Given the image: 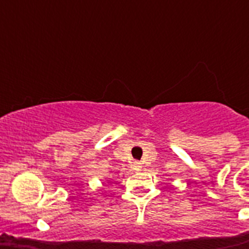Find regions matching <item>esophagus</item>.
I'll return each mask as SVG.
<instances>
[{"instance_id":"34e87169","label":"esophagus","mask_w":249,"mask_h":249,"mask_svg":"<svg viewBox=\"0 0 249 249\" xmlns=\"http://www.w3.org/2000/svg\"><path fill=\"white\" fill-rule=\"evenodd\" d=\"M141 168H142V166H141L140 162H135V163H133V169H135V171H140Z\"/></svg>"}]
</instances>
